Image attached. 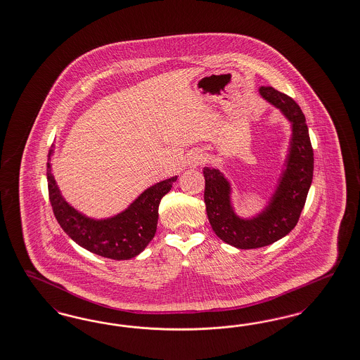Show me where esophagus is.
Wrapping results in <instances>:
<instances>
[{"mask_svg":"<svg viewBox=\"0 0 360 360\" xmlns=\"http://www.w3.org/2000/svg\"><path fill=\"white\" fill-rule=\"evenodd\" d=\"M206 160L205 154H202L201 151H195V153H191V155L188 157V166L191 167H195V166H200L203 162Z\"/></svg>","mask_w":360,"mask_h":360,"instance_id":"1","label":"esophagus"}]
</instances>
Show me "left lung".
<instances>
[{"mask_svg":"<svg viewBox=\"0 0 360 360\" xmlns=\"http://www.w3.org/2000/svg\"><path fill=\"white\" fill-rule=\"evenodd\" d=\"M259 94L292 123L287 167L269 205L252 219L240 218L231 207L226 178L216 169H203V200L212 229L224 243L238 249L262 248L285 237L300 218L314 176V150L302 108L272 86H261Z\"/></svg>","mask_w":360,"mask_h":360,"instance_id":"obj_1","label":"left lung"}]
</instances>
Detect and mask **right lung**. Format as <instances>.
I'll list each match as a JSON object with an SVG mask.
<instances>
[{
  "label": "right lung",
  "mask_w": 360,
  "mask_h": 360,
  "mask_svg": "<svg viewBox=\"0 0 360 360\" xmlns=\"http://www.w3.org/2000/svg\"><path fill=\"white\" fill-rule=\"evenodd\" d=\"M46 163L48 193L60 226L76 244L107 259H129L143 252L154 238L158 224L160 200L172 190L176 176L148 187L120 214L107 219H91L80 214L60 194L52 175L49 157Z\"/></svg>",
  "instance_id": "right-lung-1"
}]
</instances>
